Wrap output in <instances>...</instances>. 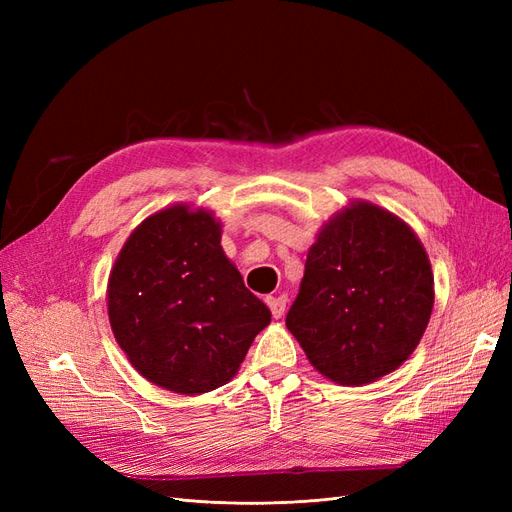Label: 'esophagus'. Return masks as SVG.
Segmentation results:
<instances>
[{
    "label": "esophagus",
    "instance_id": "34e87169",
    "mask_svg": "<svg viewBox=\"0 0 512 512\" xmlns=\"http://www.w3.org/2000/svg\"><path fill=\"white\" fill-rule=\"evenodd\" d=\"M267 305L271 309L273 318H282L284 309H286V297L284 294H280V297H267Z\"/></svg>",
    "mask_w": 512,
    "mask_h": 512
}]
</instances>
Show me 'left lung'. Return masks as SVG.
<instances>
[{
    "label": "left lung",
    "mask_w": 512,
    "mask_h": 512,
    "mask_svg": "<svg viewBox=\"0 0 512 512\" xmlns=\"http://www.w3.org/2000/svg\"><path fill=\"white\" fill-rule=\"evenodd\" d=\"M431 307L423 243L397 215L356 200L309 247L286 327L322 376L359 386L408 359Z\"/></svg>",
    "instance_id": "8db88e82"
}]
</instances>
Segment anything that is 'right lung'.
I'll return each mask as SVG.
<instances>
[{
    "label": "right lung",
    "mask_w": 512,
    "mask_h": 512,
    "mask_svg": "<svg viewBox=\"0 0 512 512\" xmlns=\"http://www.w3.org/2000/svg\"><path fill=\"white\" fill-rule=\"evenodd\" d=\"M220 239L211 211L173 205L132 232L108 277L117 344L166 391L198 395L226 384L271 322Z\"/></svg>",
    "instance_id": "add662e5"
}]
</instances>
